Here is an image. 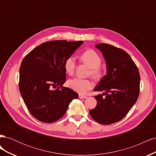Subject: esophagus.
<instances>
[{"label": "esophagus", "mask_w": 156, "mask_h": 156, "mask_svg": "<svg viewBox=\"0 0 156 156\" xmlns=\"http://www.w3.org/2000/svg\"><path fill=\"white\" fill-rule=\"evenodd\" d=\"M79 98L81 99H86L87 98V96H84V95H79Z\"/></svg>", "instance_id": "1"}]
</instances>
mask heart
Instances as JSON below:
<instances>
[{"label":"heart","instance_id":"heart-1","mask_svg":"<svg viewBox=\"0 0 156 156\" xmlns=\"http://www.w3.org/2000/svg\"><path fill=\"white\" fill-rule=\"evenodd\" d=\"M80 60L91 69L90 74L93 77L96 78L101 77V71L100 66L101 63V58L95 51L92 49L85 51L80 56ZM75 68V58L72 56H69L64 62L66 72L69 75H72L74 73ZM68 85L73 90L79 94H84L93 87V83L89 79L73 78L68 81Z\"/></svg>","mask_w":156,"mask_h":156}]
</instances>
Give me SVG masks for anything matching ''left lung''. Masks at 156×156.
Listing matches in <instances>:
<instances>
[{
    "mask_svg": "<svg viewBox=\"0 0 156 156\" xmlns=\"http://www.w3.org/2000/svg\"><path fill=\"white\" fill-rule=\"evenodd\" d=\"M95 47L105 60L107 74L93 90L105 92L94 96L97 105L89 112L98 123L108 125L123 119L137 100L140 75L125 51L106 44H96Z\"/></svg>",
    "mask_w": 156,
    "mask_h": 156,
    "instance_id": "left-lung-1",
    "label": "left lung"
}]
</instances>
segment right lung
<instances>
[{
    "mask_svg": "<svg viewBox=\"0 0 156 156\" xmlns=\"http://www.w3.org/2000/svg\"><path fill=\"white\" fill-rule=\"evenodd\" d=\"M83 43L66 40L45 42L23 58L19 87L27 108L36 119L44 123L57 121L66 112L71 101L79 97L73 90L63 87L66 81L64 62Z\"/></svg>",
    "mask_w": 156,
    "mask_h": 156,
    "instance_id": "add662e5",
    "label": "right lung"
}]
</instances>
